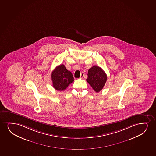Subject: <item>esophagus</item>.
<instances>
[{
	"instance_id": "obj_1",
	"label": "esophagus",
	"mask_w": 156,
	"mask_h": 156,
	"mask_svg": "<svg viewBox=\"0 0 156 156\" xmlns=\"http://www.w3.org/2000/svg\"><path fill=\"white\" fill-rule=\"evenodd\" d=\"M84 72H82V73L81 74V76H80V78L82 79V78H83V76H84Z\"/></svg>"
}]
</instances>
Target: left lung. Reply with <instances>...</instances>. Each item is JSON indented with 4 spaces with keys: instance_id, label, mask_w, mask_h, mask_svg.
<instances>
[{
    "instance_id": "left-lung-1",
    "label": "left lung",
    "mask_w": 156,
    "mask_h": 156,
    "mask_svg": "<svg viewBox=\"0 0 156 156\" xmlns=\"http://www.w3.org/2000/svg\"><path fill=\"white\" fill-rule=\"evenodd\" d=\"M87 81L93 90L99 92L102 90L107 80V75L100 67L94 65L90 69Z\"/></svg>"
}]
</instances>
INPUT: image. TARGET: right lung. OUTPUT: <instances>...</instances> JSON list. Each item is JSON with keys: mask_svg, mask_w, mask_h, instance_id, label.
Instances as JSON below:
<instances>
[{"mask_svg": "<svg viewBox=\"0 0 156 156\" xmlns=\"http://www.w3.org/2000/svg\"><path fill=\"white\" fill-rule=\"evenodd\" d=\"M51 78L54 88L59 91L65 90L74 81L72 73L68 71L63 64L57 66L54 69L51 73Z\"/></svg>", "mask_w": 156, "mask_h": 156, "instance_id": "add662e5", "label": "right lung"}]
</instances>
